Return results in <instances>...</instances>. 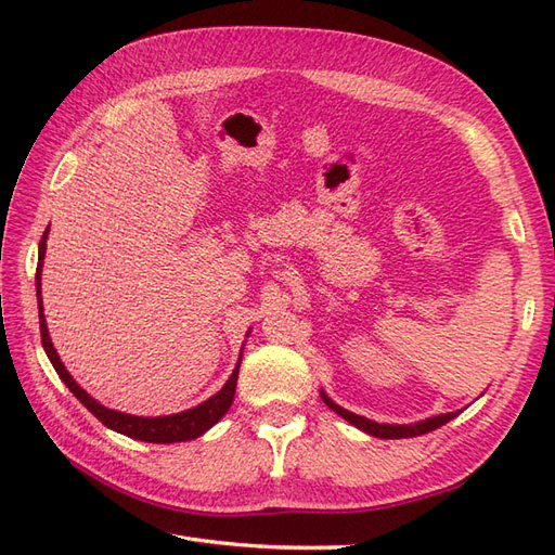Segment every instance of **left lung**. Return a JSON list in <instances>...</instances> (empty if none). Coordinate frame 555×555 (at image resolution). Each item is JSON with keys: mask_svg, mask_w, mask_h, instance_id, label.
<instances>
[{"mask_svg": "<svg viewBox=\"0 0 555 555\" xmlns=\"http://www.w3.org/2000/svg\"><path fill=\"white\" fill-rule=\"evenodd\" d=\"M322 400L326 402V405H328L335 414H340L343 418H347L349 424H354L357 428L375 435V438H384V440L414 438V435L430 433V430H435V428L444 426L447 422H451V418L459 414V412H449V414H440V416H430V418H426V422H418V424H414V426H389V424H377V422H371V418H365V416H359V414H354V412L343 410L340 405H335V402H333L324 391H322Z\"/></svg>", "mask_w": 555, "mask_h": 555, "instance_id": "1", "label": "left lung"}]
</instances>
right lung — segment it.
Masks as SVG:
<instances>
[{"mask_svg": "<svg viewBox=\"0 0 555 555\" xmlns=\"http://www.w3.org/2000/svg\"><path fill=\"white\" fill-rule=\"evenodd\" d=\"M46 236L48 229L41 236L39 243V263H37V300H39V328H41V345L46 349V354L53 363L55 373L60 375V379L69 386V391L86 405L99 422H102L106 428H113L117 433L127 435V438L133 440H143V442H157V444H169V442H184V440H194L198 435H204L210 426H215L220 418L227 414V410L231 408L233 402V393H236V382H238V365L233 375L227 379V384L217 391L212 398H208L206 402H201L194 410L180 412V414H171V416H131V414H122L104 408L102 402H96L92 396H88L80 386L74 382V377L66 373L64 363L60 361L57 351L50 343V335L46 328V319H43V308H41V263L46 257Z\"/></svg>", "mask_w": 555, "mask_h": 555, "instance_id": "obj_1", "label": "right lung"}]
</instances>
